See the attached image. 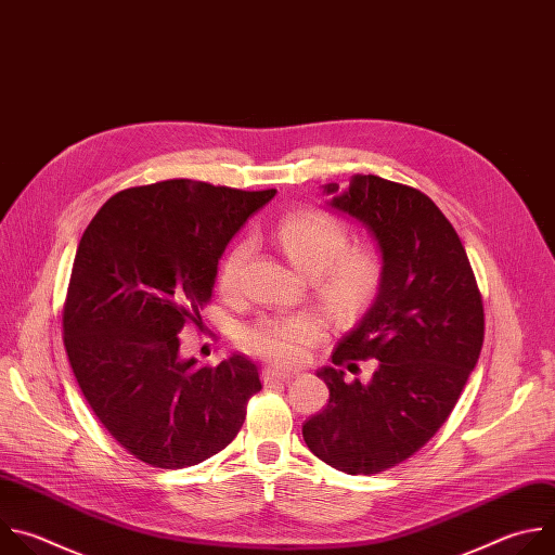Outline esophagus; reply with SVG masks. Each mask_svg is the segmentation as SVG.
<instances>
[{
	"mask_svg": "<svg viewBox=\"0 0 555 555\" xmlns=\"http://www.w3.org/2000/svg\"><path fill=\"white\" fill-rule=\"evenodd\" d=\"M295 372H286V370H278V367H264L262 370V378L264 383H273V380H288L293 378Z\"/></svg>",
	"mask_w": 555,
	"mask_h": 555,
	"instance_id": "1",
	"label": "esophagus"
}]
</instances>
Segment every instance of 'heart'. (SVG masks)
<instances>
[{
  "label": "heart",
  "instance_id": "heart-1",
  "mask_svg": "<svg viewBox=\"0 0 555 555\" xmlns=\"http://www.w3.org/2000/svg\"><path fill=\"white\" fill-rule=\"evenodd\" d=\"M278 241L288 260L312 275L317 295L337 314L359 310L378 288L380 260L365 245H348V228L339 218L319 209H301L286 216L278 228ZM251 243L238 241L218 269V288L234 293L249 260ZM325 335L319 310L291 314H260L241 330V346L249 354L282 367L299 365Z\"/></svg>",
  "mask_w": 555,
  "mask_h": 555
}]
</instances>
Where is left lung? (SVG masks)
<instances>
[{"mask_svg": "<svg viewBox=\"0 0 555 555\" xmlns=\"http://www.w3.org/2000/svg\"><path fill=\"white\" fill-rule=\"evenodd\" d=\"M330 205L374 234L383 273L374 306L317 372L330 400L304 422L314 457L348 475H378L417 453L455 409L483 346V301L449 218L420 190L376 175L323 185ZM376 358L363 386L341 364Z\"/></svg>", "mask_w": 555, "mask_h": 555, "instance_id": "left-lung-1", "label": "left lung"}]
</instances>
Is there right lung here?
I'll use <instances>...</instances> for the list:
<instances>
[{
    "mask_svg": "<svg viewBox=\"0 0 555 555\" xmlns=\"http://www.w3.org/2000/svg\"><path fill=\"white\" fill-rule=\"evenodd\" d=\"M273 196L192 179L135 185L111 196L78 243L65 352L100 424L149 466L188 468L223 451L262 389L249 359L196 367L177 335L198 325L220 254Z\"/></svg>",
    "mask_w": 555,
    "mask_h": 555,
    "instance_id": "1",
    "label": "right lung"
}]
</instances>
